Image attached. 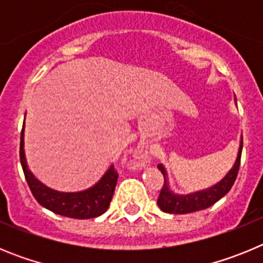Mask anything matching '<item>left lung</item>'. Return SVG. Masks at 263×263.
<instances>
[{
    "mask_svg": "<svg viewBox=\"0 0 263 263\" xmlns=\"http://www.w3.org/2000/svg\"><path fill=\"white\" fill-rule=\"evenodd\" d=\"M241 153H242V137H241L240 150H238V154H237V159L234 162L233 167L229 170V173L212 187L190 195L174 194L168 187L166 170L162 164H158V168L162 171L164 178V184L160 190L159 197H158V205H159L160 210L166 213L184 215V213L196 212V211L206 210V208L212 206L216 201L220 200L222 196H225L228 192L231 191L232 185L236 182L237 174H238V170H240Z\"/></svg>",
    "mask_w": 263,
    "mask_h": 263,
    "instance_id": "8db88e82",
    "label": "left lung"
}]
</instances>
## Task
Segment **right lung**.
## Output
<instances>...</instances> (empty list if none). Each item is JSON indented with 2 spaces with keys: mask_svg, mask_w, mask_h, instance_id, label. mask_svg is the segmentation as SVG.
Masks as SVG:
<instances>
[{
  "mask_svg": "<svg viewBox=\"0 0 263 263\" xmlns=\"http://www.w3.org/2000/svg\"><path fill=\"white\" fill-rule=\"evenodd\" d=\"M23 122L22 132H21V146H20V158L22 164L23 174L26 178L31 194L34 195L35 200L45 206L51 212L60 216H66L71 218H93L103 215L109 208L113 192H115L116 184H117L118 174L113 166L104 174V176L99 180V183L93 187L88 188L81 192H58L51 188L46 187L41 183L35 176L32 175L29 170L25 158V150H23Z\"/></svg>",
  "mask_w": 263,
  "mask_h": 263,
  "instance_id": "add662e5",
  "label": "right lung"
}]
</instances>
